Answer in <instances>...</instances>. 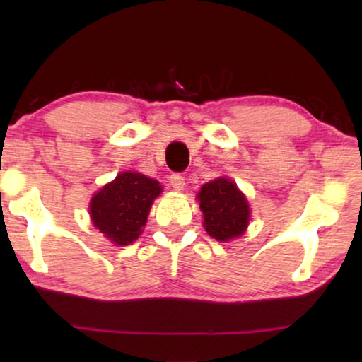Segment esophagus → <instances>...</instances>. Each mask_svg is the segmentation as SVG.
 <instances>
[{
	"label": "esophagus",
	"instance_id": "1",
	"mask_svg": "<svg viewBox=\"0 0 362 362\" xmlns=\"http://www.w3.org/2000/svg\"><path fill=\"white\" fill-rule=\"evenodd\" d=\"M170 185L175 191H182V189H185V185H186L185 176H181L180 173H173V175L170 176Z\"/></svg>",
	"mask_w": 362,
	"mask_h": 362
}]
</instances>
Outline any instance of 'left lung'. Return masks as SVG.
Masks as SVG:
<instances>
[{
    "instance_id": "8db88e82",
    "label": "left lung",
    "mask_w": 362,
    "mask_h": 362,
    "mask_svg": "<svg viewBox=\"0 0 362 362\" xmlns=\"http://www.w3.org/2000/svg\"><path fill=\"white\" fill-rule=\"evenodd\" d=\"M204 229L212 239L227 242L244 234L250 221V207L244 192L227 177L206 182L197 192Z\"/></svg>"
}]
</instances>
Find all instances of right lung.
Masks as SVG:
<instances>
[{
	"label": "right lung",
	"mask_w": 362,
	"mask_h": 362,
	"mask_svg": "<svg viewBox=\"0 0 362 362\" xmlns=\"http://www.w3.org/2000/svg\"><path fill=\"white\" fill-rule=\"evenodd\" d=\"M161 185L141 173L123 171L90 199V219L112 244L128 245L141 235Z\"/></svg>",
	"instance_id": "right-lung-1"
}]
</instances>
